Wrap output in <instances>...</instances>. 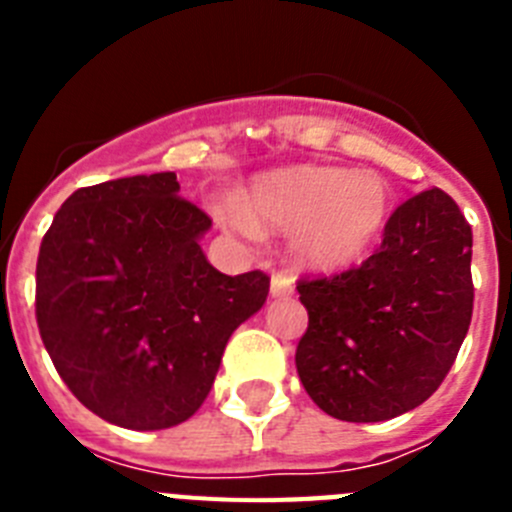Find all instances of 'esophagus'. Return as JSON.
Listing matches in <instances>:
<instances>
[{
    "instance_id": "1",
    "label": "esophagus",
    "mask_w": 512,
    "mask_h": 512,
    "mask_svg": "<svg viewBox=\"0 0 512 512\" xmlns=\"http://www.w3.org/2000/svg\"><path fill=\"white\" fill-rule=\"evenodd\" d=\"M295 289V279L289 277L287 271H274L271 274V297H287Z\"/></svg>"
}]
</instances>
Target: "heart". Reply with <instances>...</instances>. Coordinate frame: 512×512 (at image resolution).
Segmentation results:
<instances>
[{
	"label": "heart",
	"mask_w": 512,
	"mask_h": 512,
	"mask_svg": "<svg viewBox=\"0 0 512 512\" xmlns=\"http://www.w3.org/2000/svg\"><path fill=\"white\" fill-rule=\"evenodd\" d=\"M392 189L377 174L338 166H300L253 187L246 207L230 212L241 233L277 228L295 235L302 264L341 271L364 261L382 241Z\"/></svg>",
	"instance_id": "b5f03b06"
}]
</instances>
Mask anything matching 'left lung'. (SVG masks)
I'll return each mask as SVG.
<instances>
[{
  "instance_id": "left-lung-1",
  "label": "left lung",
  "mask_w": 512,
  "mask_h": 512,
  "mask_svg": "<svg viewBox=\"0 0 512 512\" xmlns=\"http://www.w3.org/2000/svg\"><path fill=\"white\" fill-rule=\"evenodd\" d=\"M297 374L323 413L379 423L423 405L454 366L474 310L472 228L443 189L402 202L361 266L297 279Z\"/></svg>"
}]
</instances>
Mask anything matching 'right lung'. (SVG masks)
<instances>
[{"label":"right lung","instance_id":"obj_1","mask_svg":"<svg viewBox=\"0 0 512 512\" xmlns=\"http://www.w3.org/2000/svg\"><path fill=\"white\" fill-rule=\"evenodd\" d=\"M174 171L81 187L43 235L35 318L56 372L107 423L161 431L210 395L225 343L269 295L264 271L220 274L210 215Z\"/></svg>","mask_w":512,"mask_h":512}]
</instances>
